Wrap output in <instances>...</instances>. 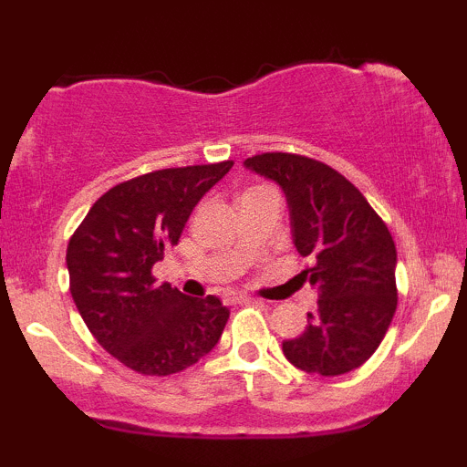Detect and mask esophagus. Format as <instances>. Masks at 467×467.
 I'll return each instance as SVG.
<instances>
[{"label": "esophagus", "instance_id": "1", "mask_svg": "<svg viewBox=\"0 0 467 467\" xmlns=\"http://www.w3.org/2000/svg\"><path fill=\"white\" fill-rule=\"evenodd\" d=\"M228 301L230 303H252L254 298H252V296H228Z\"/></svg>", "mask_w": 467, "mask_h": 467}]
</instances>
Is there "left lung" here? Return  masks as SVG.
I'll return each mask as SVG.
<instances>
[{"mask_svg":"<svg viewBox=\"0 0 467 467\" xmlns=\"http://www.w3.org/2000/svg\"><path fill=\"white\" fill-rule=\"evenodd\" d=\"M245 166L285 191L292 237L314 265L303 276L318 289V312L298 337L283 342L305 373H349L373 356L398 309V250L387 223L345 175L298 153H261Z\"/></svg>","mask_w":467,"mask_h":467,"instance_id":"obj_1","label":"left lung"}]
</instances>
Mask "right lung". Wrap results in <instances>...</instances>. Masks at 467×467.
Segmentation results:
<instances>
[{"label": "right lung", "mask_w": 467, "mask_h": 467, "mask_svg": "<svg viewBox=\"0 0 467 467\" xmlns=\"http://www.w3.org/2000/svg\"><path fill=\"white\" fill-rule=\"evenodd\" d=\"M233 160L160 169L99 197L67 244L69 292L107 353L140 375H173L200 362L228 323L217 296H184L153 265L178 245L192 208Z\"/></svg>", "instance_id": "right-lung-1"}]
</instances>
